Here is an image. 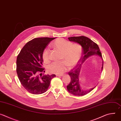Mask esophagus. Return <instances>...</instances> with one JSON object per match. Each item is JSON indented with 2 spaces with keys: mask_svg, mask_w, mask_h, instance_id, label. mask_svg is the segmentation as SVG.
I'll return each instance as SVG.
<instances>
[{
  "mask_svg": "<svg viewBox=\"0 0 121 121\" xmlns=\"http://www.w3.org/2000/svg\"><path fill=\"white\" fill-rule=\"evenodd\" d=\"M63 76V75H59V74H56V76L57 77H62Z\"/></svg>",
  "mask_w": 121,
  "mask_h": 121,
  "instance_id": "esophagus-1",
  "label": "esophagus"
}]
</instances>
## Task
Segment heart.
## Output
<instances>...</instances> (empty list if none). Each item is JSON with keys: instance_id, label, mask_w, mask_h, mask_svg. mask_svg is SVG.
Wrapping results in <instances>:
<instances>
[{"instance_id": "obj_1", "label": "heart", "mask_w": 121, "mask_h": 121, "mask_svg": "<svg viewBox=\"0 0 121 121\" xmlns=\"http://www.w3.org/2000/svg\"><path fill=\"white\" fill-rule=\"evenodd\" d=\"M52 46L56 49L62 51V59L65 60L56 61L50 64L48 67V71L51 73L63 74L68 67L75 66L81 57L82 49L78 43H73L63 38H58L53 43ZM49 49L45 48L43 53L42 57L45 62L50 60Z\"/></svg>"}]
</instances>
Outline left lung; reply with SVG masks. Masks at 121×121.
Listing matches in <instances>:
<instances>
[{
  "label": "left lung",
  "mask_w": 121,
  "mask_h": 121,
  "mask_svg": "<svg viewBox=\"0 0 121 121\" xmlns=\"http://www.w3.org/2000/svg\"><path fill=\"white\" fill-rule=\"evenodd\" d=\"M69 41L77 43L80 44L83 50V54L80 59L78 64L75 68L68 73L71 78L70 83L67 86L68 91L75 96H83L90 92L96 86L90 89L85 90L80 85L79 76L82 67V65L90 57L94 55L99 56L102 60L101 70L103 69V62L102 55L98 45L89 38L84 36L78 37H71L68 38Z\"/></svg>",
  "instance_id": "left-lung-1"
}]
</instances>
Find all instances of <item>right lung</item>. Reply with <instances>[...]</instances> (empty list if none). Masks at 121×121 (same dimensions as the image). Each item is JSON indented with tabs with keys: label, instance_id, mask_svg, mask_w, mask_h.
<instances>
[{
	"label": "right lung",
	"instance_id": "obj_1",
	"mask_svg": "<svg viewBox=\"0 0 121 121\" xmlns=\"http://www.w3.org/2000/svg\"><path fill=\"white\" fill-rule=\"evenodd\" d=\"M56 38H34L28 42L21 50L17 58L16 71L23 87L33 94H41L48 90L52 79L56 77L42 75V55L48 43Z\"/></svg>",
	"mask_w": 121,
	"mask_h": 121
}]
</instances>
